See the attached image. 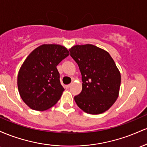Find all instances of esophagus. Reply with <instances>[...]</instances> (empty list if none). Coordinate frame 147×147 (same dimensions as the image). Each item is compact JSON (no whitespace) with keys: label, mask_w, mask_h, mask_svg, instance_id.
<instances>
[{"label":"esophagus","mask_w":147,"mask_h":147,"mask_svg":"<svg viewBox=\"0 0 147 147\" xmlns=\"http://www.w3.org/2000/svg\"><path fill=\"white\" fill-rule=\"evenodd\" d=\"M70 86H71V84H68V85H66V86H65V88H66V89H68L69 88H70Z\"/></svg>","instance_id":"esophagus-1"}]
</instances>
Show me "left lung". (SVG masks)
Returning <instances> with one entry per match:
<instances>
[{
	"instance_id": "obj_1",
	"label": "left lung",
	"mask_w": 147,
	"mask_h": 147,
	"mask_svg": "<svg viewBox=\"0 0 147 147\" xmlns=\"http://www.w3.org/2000/svg\"><path fill=\"white\" fill-rule=\"evenodd\" d=\"M82 74V90L75 97L77 105L87 113L108 111L119 96L121 75L110 54L92 44L69 49Z\"/></svg>"
}]
</instances>
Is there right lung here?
Instances as JSON below:
<instances>
[{
  "label": "right lung",
  "instance_id": "add662e5",
  "mask_svg": "<svg viewBox=\"0 0 147 147\" xmlns=\"http://www.w3.org/2000/svg\"><path fill=\"white\" fill-rule=\"evenodd\" d=\"M69 55L63 45L43 44L25 59L18 71L17 85L21 99L30 109L48 110L59 100L64 88L57 65Z\"/></svg>",
  "mask_w": 147,
  "mask_h": 147
}]
</instances>
